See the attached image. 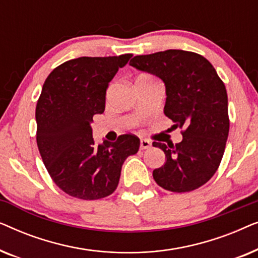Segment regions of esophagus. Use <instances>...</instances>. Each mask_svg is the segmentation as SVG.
I'll return each instance as SVG.
<instances>
[{
    "label": "esophagus",
    "instance_id": "esophagus-1",
    "mask_svg": "<svg viewBox=\"0 0 258 258\" xmlns=\"http://www.w3.org/2000/svg\"><path fill=\"white\" fill-rule=\"evenodd\" d=\"M150 147H151V143L149 142V141H148V140H141V142H140V148H141V150L149 149Z\"/></svg>",
    "mask_w": 258,
    "mask_h": 258
}]
</instances>
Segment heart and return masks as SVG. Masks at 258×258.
Instances as JSON below:
<instances>
[{"label":"heart","mask_w":258,"mask_h":258,"mask_svg":"<svg viewBox=\"0 0 258 258\" xmlns=\"http://www.w3.org/2000/svg\"><path fill=\"white\" fill-rule=\"evenodd\" d=\"M147 77H150V76H147V75H142V76H140V79H147Z\"/></svg>","instance_id":"obj_1"}]
</instances>
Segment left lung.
<instances>
[{
  "instance_id": "left-lung-1",
  "label": "left lung",
  "mask_w": 258,
  "mask_h": 258,
  "mask_svg": "<svg viewBox=\"0 0 258 258\" xmlns=\"http://www.w3.org/2000/svg\"><path fill=\"white\" fill-rule=\"evenodd\" d=\"M129 64L163 81L164 115L183 129L175 146L153 143L165 154V163L153 171L155 182L174 192L206 184L221 163L229 134L227 90L213 64L177 49L135 56Z\"/></svg>"
}]
</instances>
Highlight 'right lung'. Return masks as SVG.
<instances>
[{
    "instance_id": "right-lung-1",
    "label": "right lung",
    "mask_w": 258,
    "mask_h": 258,
    "mask_svg": "<svg viewBox=\"0 0 258 258\" xmlns=\"http://www.w3.org/2000/svg\"><path fill=\"white\" fill-rule=\"evenodd\" d=\"M132 54L79 57L58 66L37 101L36 141L47 170L59 189L81 200L107 197L117 188L122 165L140 148L135 135L96 144L90 123L105 108V93Z\"/></svg>"
}]
</instances>
